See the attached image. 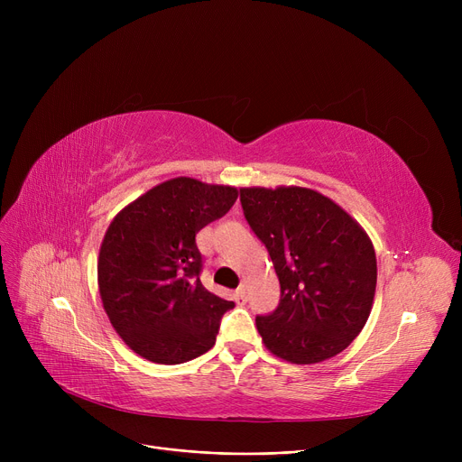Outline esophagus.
Returning a JSON list of instances; mask_svg holds the SVG:
<instances>
[{
  "label": "esophagus",
  "mask_w": 462,
  "mask_h": 462,
  "mask_svg": "<svg viewBox=\"0 0 462 462\" xmlns=\"http://www.w3.org/2000/svg\"><path fill=\"white\" fill-rule=\"evenodd\" d=\"M234 298H236V301H237V303L244 305V303L247 301V290H245V286H239V288L236 290Z\"/></svg>",
  "instance_id": "obj_1"
}]
</instances>
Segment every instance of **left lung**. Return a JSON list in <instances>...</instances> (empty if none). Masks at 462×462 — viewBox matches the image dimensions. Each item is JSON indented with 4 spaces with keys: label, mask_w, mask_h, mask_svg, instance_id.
Returning a JSON list of instances; mask_svg holds the SVG:
<instances>
[{
    "label": "left lung",
    "mask_w": 462,
    "mask_h": 462,
    "mask_svg": "<svg viewBox=\"0 0 462 462\" xmlns=\"http://www.w3.org/2000/svg\"><path fill=\"white\" fill-rule=\"evenodd\" d=\"M239 200L281 284L277 309L256 317L263 345L298 365L343 352L374 300L376 254L367 234L310 189H239Z\"/></svg>",
    "instance_id": "8db88e82"
}]
</instances>
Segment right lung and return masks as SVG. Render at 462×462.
I'll use <instances>...</instances> for the list:
<instances>
[{
    "mask_svg": "<svg viewBox=\"0 0 462 462\" xmlns=\"http://www.w3.org/2000/svg\"><path fill=\"white\" fill-rule=\"evenodd\" d=\"M236 199L234 187L176 178L142 194L108 226L99 292L114 329L138 356L178 365L215 345L234 301L204 288L197 234Z\"/></svg>",
    "mask_w": 462,
    "mask_h": 462,
    "instance_id": "1",
    "label": "right lung"
}]
</instances>
